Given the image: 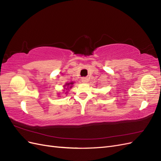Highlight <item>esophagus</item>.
Wrapping results in <instances>:
<instances>
[{
	"mask_svg": "<svg viewBox=\"0 0 161 161\" xmlns=\"http://www.w3.org/2000/svg\"><path fill=\"white\" fill-rule=\"evenodd\" d=\"M87 81H88V79H87L86 78H82V82H84V83H85V82H86Z\"/></svg>",
	"mask_w": 161,
	"mask_h": 161,
	"instance_id": "obj_1",
	"label": "esophagus"
}]
</instances>
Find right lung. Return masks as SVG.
Masks as SVG:
<instances>
[{"label":"right lung","instance_id":"obj_1","mask_svg":"<svg viewBox=\"0 0 161 161\" xmlns=\"http://www.w3.org/2000/svg\"><path fill=\"white\" fill-rule=\"evenodd\" d=\"M74 84V82H70V83H66L64 86V89H66V90H69V89H70V88H72V85Z\"/></svg>","mask_w":161,"mask_h":161}]
</instances>
